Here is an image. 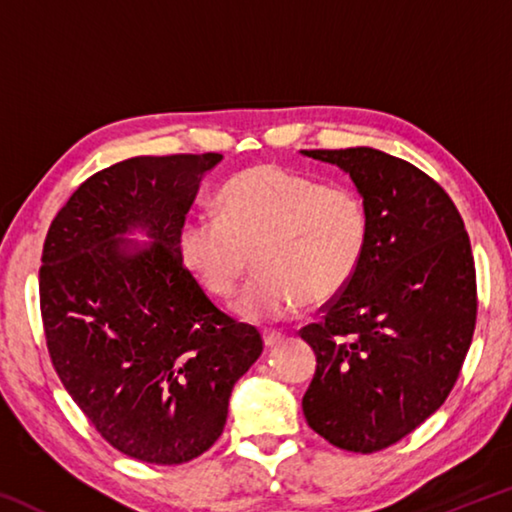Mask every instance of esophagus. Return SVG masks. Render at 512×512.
Here are the masks:
<instances>
[{
    "mask_svg": "<svg viewBox=\"0 0 512 512\" xmlns=\"http://www.w3.org/2000/svg\"><path fill=\"white\" fill-rule=\"evenodd\" d=\"M284 341V334L282 332H264V345L266 348H275V345H280Z\"/></svg>",
    "mask_w": 512,
    "mask_h": 512,
    "instance_id": "1",
    "label": "esophagus"
}]
</instances>
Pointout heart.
Instances as JSON below:
<instances>
[{
	"label": "heart",
	"instance_id": "b5f03b06",
	"mask_svg": "<svg viewBox=\"0 0 512 512\" xmlns=\"http://www.w3.org/2000/svg\"><path fill=\"white\" fill-rule=\"evenodd\" d=\"M219 212L183 223L180 253L216 298L235 296L255 257L259 273L235 305L250 323L339 298L366 259L370 212L350 187L255 164L223 185Z\"/></svg>",
	"mask_w": 512,
	"mask_h": 512
}]
</instances>
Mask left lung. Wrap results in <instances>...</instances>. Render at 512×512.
Here are the masks:
<instances>
[{
  "instance_id": "obj_1",
  "label": "left lung",
  "mask_w": 512,
  "mask_h": 512,
  "mask_svg": "<svg viewBox=\"0 0 512 512\" xmlns=\"http://www.w3.org/2000/svg\"><path fill=\"white\" fill-rule=\"evenodd\" d=\"M300 153L348 173L370 212L357 277L300 332L316 352L302 411L334 447L372 454L456 384L476 323L470 237L445 189L406 160L370 146Z\"/></svg>"
}]
</instances>
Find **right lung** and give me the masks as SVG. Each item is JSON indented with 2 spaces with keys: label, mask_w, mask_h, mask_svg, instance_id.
<instances>
[{
  "label": "right lung",
  "mask_w": 512,
  "mask_h": 512,
  "mask_svg": "<svg viewBox=\"0 0 512 512\" xmlns=\"http://www.w3.org/2000/svg\"><path fill=\"white\" fill-rule=\"evenodd\" d=\"M221 153L140 155L94 173L51 221L40 311L60 381L108 443L153 465L207 452L264 350L183 264L178 235ZM144 231L151 245L126 240Z\"/></svg>",
  "instance_id": "1"
}]
</instances>
